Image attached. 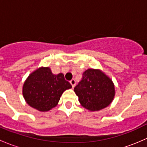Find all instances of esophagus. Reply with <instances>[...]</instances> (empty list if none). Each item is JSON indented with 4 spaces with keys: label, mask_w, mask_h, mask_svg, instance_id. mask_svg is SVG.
I'll return each instance as SVG.
<instances>
[{
    "label": "esophagus",
    "mask_w": 147,
    "mask_h": 147,
    "mask_svg": "<svg viewBox=\"0 0 147 147\" xmlns=\"http://www.w3.org/2000/svg\"><path fill=\"white\" fill-rule=\"evenodd\" d=\"M69 82H70V84H72V87H74L75 86V84H76V82H75V79H72L70 81H69Z\"/></svg>",
    "instance_id": "esophagus-1"
}]
</instances>
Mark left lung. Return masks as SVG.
<instances>
[{
    "mask_svg": "<svg viewBox=\"0 0 147 147\" xmlns=\"http://www.w3.org/2000/svg\"><path fill=\"white\" fill-rule=\"evenodd\" d=\"M81 105L94 112L107 107L115 94L112 80L100 69H88L82 74L81 81L74 88Z\"/></svg>",
    "mask_w": 147,
    "mask_h": 147,
    "instance_id": "8db88e82",
    "label": "left lung"
}]
</instances>
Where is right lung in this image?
Here are the masks:
<instances>
[{
	"label": "right lung",
	"instance_id": "add662e5",
	"mask_svg": "<svg viewBox=\"0 0 147 147\" xmlns=\"http://www.w3.org/2000/svg\"><path fill=\"white\" fill-rule=\"evenodd\" d=\"M72 85L64 75H54L50 67H40L28 76L23 87V95L31 107L47 112L57 105L60 97Z\"/></svg>",
	"mask_w": 147,
	"mask_h": 147
}]
</instances>
